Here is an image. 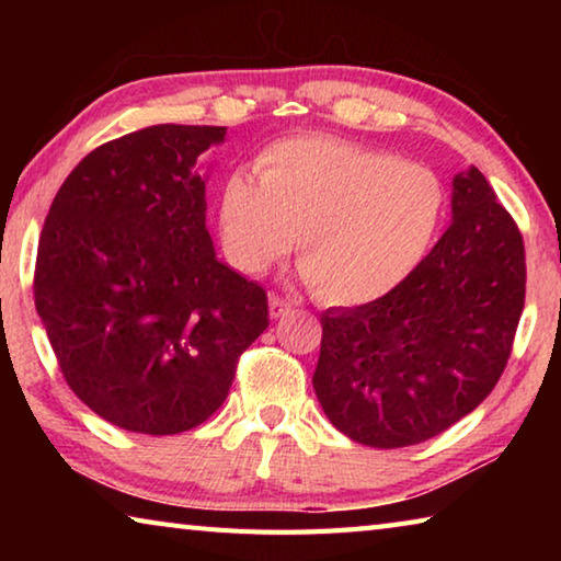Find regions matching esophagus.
<instances>
[{"mask_svg":"<svg viewBox=\"0 0 561 561\" xmlns=\"http://www.w3.org/2000/svg\"><path fill=\"white\" fill-rule=\"evenodd\" d=\"M291 311V304L287 301V299H282V297H270V317L272 319H282V317H287Z\"/></svg>","mask_w":561,"mask_h":561,"instance_id":"34e87169","label":"esophagus"}]
</instances>
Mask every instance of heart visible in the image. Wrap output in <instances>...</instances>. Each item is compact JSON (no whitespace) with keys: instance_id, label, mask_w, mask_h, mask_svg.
Masks as SVG:
<instances>
[{"instance_id":"1","label":"heart","mask_w":561,"mask_h":561,"mask_svg":"<svg viewBox=\"0 0 561 561\" xmlns=\"http://www.w3.org/2000/svg\"><path fill=\"white\" fill-rule=\"evenodd\" d=\"M257 178L237 170L220 195L230 262L260 274L291 250L319 299L354 307L411 277L438 234L448 190L433 168L331 136L267 146Z\"/></svg>"}]
</instances>
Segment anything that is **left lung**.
Listing matches in <instances>:
<instances>
[{"instance_id":"left-lung-1","label":"left lung","mask_w":561,"mask_h":561,"mask_svg":"<svg viewBox=\"0 0 561 561\" xmlns=\"http://www.w3.org/2000/svg\"><path fill=\"white\" fill-rule=\"evenodd\" d=\"M453 222L386 297L321 314L314 391L334 428L405 448L472 413L505 371L525 309V244L478 168L453 178Z\"/></svg>"}]
</instances>
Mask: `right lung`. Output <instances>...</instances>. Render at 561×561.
<instances>
[{
	"label": "right lung",
	"instance_id": "obj_1",
	"mask_svg": "<svg viewBox=\"0 0 561 561\" xmlns=\"http://www.w3.org/2000/svg\"><path fill=\"white\" fill-rule=\"evenodd\" d=\"M222 140V126L175 123L108 140L46 215L36 311L71 391L123 431L205 423L270 327L267 291L217 260L205 227L195 165Z\"/></svg>",
	"mask_w": 561,
	"mask_h": 561
}]
</instances>
